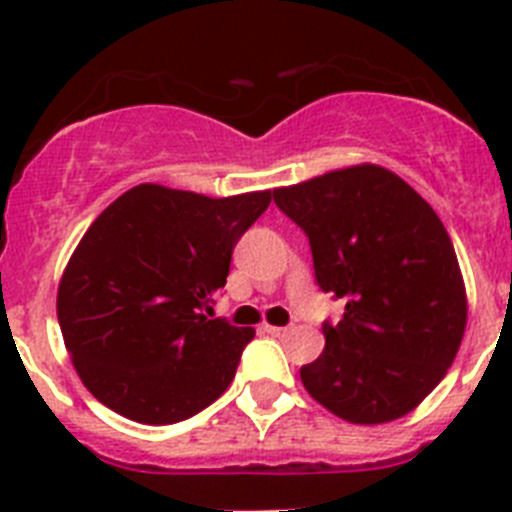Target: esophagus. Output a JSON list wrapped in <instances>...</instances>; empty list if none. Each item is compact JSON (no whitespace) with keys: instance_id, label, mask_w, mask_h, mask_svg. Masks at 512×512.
<instances>
[{"instance_id":"obj_1","label":"esophagus","mask_w":512,"mask_h":512,"mask_svg":"<svg viewBox=\"0 0 512 512\" xmlns=\"http://www.w3.org/2000/svg\"><path fill=\"white\" fill-rule=\"evenodd\" d=\"M264 330L269 333V336H277V338L289 336V328H282V325H264Z\"/></svg>"}]
</instances>
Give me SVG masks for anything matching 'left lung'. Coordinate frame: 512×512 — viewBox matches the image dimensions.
Segmentation results:
<instances>
[{
	"label": "left lung",
	"instance_id": "left-lung-1",
	"mask_svg": "<svg viewBox=\"0 0 512 512\" xmlns=\"http://www.w3.org/2000/svg\"><path fill=\"white\" fill-rule=\"evenodd\" d=\"M305 230L315 279L343 300L325 348L300 369L312 400L348 423L408 415L446 377L467 328V292L433 207L374 164L274 189Z\"/></svg>",
	"mask_w": 512,
	"mask_h": 512
}]
</instances>
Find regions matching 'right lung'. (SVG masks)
<instances>
[{"instance_id":"obj_1","label":"right lung","mask_w":512,"mask_h":512,"mask_svg":"<svg viewBox=\"0 0 512 512\" xmlns=\"http://www.w3.org/2000/svg\"><path fill=\"white\" fill-rule=\"evenodd\" d=\"M269 202V189L212 200L138 184L89 225L56 310L74 369L102 405L135 423L169 425L228 390L256 330L202 310Z\"/></svg>"}]
</instances>
